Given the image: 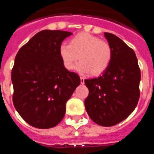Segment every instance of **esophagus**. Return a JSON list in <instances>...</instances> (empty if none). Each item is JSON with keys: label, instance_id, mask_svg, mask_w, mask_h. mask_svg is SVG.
I'll return each instance as SVG.
<instances>
[{"label": "esophagus", "instance_id": "esophagus-1", "mask_svg": "<svg viewBox=\"0 0 154 154\" xmlns=\"http://www.w3.org/2000/svg\"><path fill=\"white\" fill-rule=\"evenodd\" d=\"M80 82H81V84H84L85 83V78L84 77H80Z\"/></svg>", "mask_w": 154, "mask_h": 154}]
</instances>
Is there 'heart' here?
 I'll use <instances>...</instances> for the list:
<instances>
[{
  "label": "heart",
  "mask_w": 154,
  "mask_h": 154,
  "mask_svg": "<svg viewBox=\"0 0 154 154\" xmlns=\"http://www.w3.org/2000/svg\"><path fill=\"white\" fill-rule=\"evenodd\" d=\"M60 56L63 66L72 69L77 59L80 61L77 69L98 75L103 72L110 64L112 59V48L106 40L87 32L76 35L69 40V44L60 46Z\"/></svg>",
  "instance_id": "b5f03b06"
}]
</instances>
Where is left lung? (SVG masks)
Listing matches in <instances>:
<instances>
[{
  "instance_id": "1",
  "label": "left lung",
  "mask_w": 154,
  "mask_h": 154,
  "mask_svg": "<svg viewBox=\"0 0 154 154\" xmlns=\"http://www.w3.org/2000/svg\"><path fill=\"white\" fill-rule=\"evenodd\" d=\"M104 35L112 48V59L100 77L85 80L89 90L85 106L94 122L111 127L135 109L140 98V69L131 48L111 33Z\"/></svg>"
}]
</instances>
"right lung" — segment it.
<instances>
[{
    "label": "right lung",
    "mask_w": 154,
    "mask_h": 154,
    "mask_svg": "<svg viewBox=\"0 0 154 154\" xmlns=\"http://www.w3.org/2000/svg\"><path fill=\"white\" fill-rule=\"evenodd\" d=\"M72 32H39L19 49L11 71L13 103L31 126L48 129L57 125L66 112V103L80 78L66 69L60 56L63 40Z\"/></svg>",
    "instance_id": "1"
}]
</instances>
